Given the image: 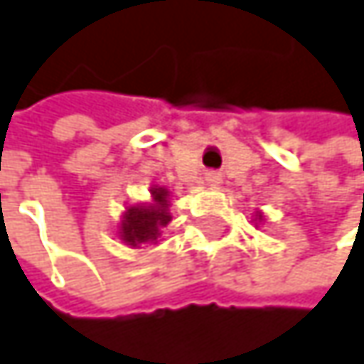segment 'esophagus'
I'll use <instances>...</instances> for the list:
<instances>
[{"mask_svg":"<svg viewBox=\"0 0 364 364\" xmlns=\"http://www.w3.org/2000/svg\"><path fill=\"white\" fill-rule=\"evenodd\" d=\"M219 181H221V175L219 173H206V183L208 185H217Z\"/></svg>","mask_w":364,"mask_h":364,"instance_id":"1","label":"esophagus"}]
</instances>
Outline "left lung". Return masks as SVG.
<instances>
[{
	"label": "left lung",
	"mask_w": 364,
	"mask_h": 364,
	"mask_svg": "<svg viewBox=\"0 0 364 364\" xmlns=\"http://www.w3.org/2000/svg\"><path fill=\"white\" fill-rule=\"evenodd\" d=\"M257 219H259V221H261V219H263V217H261V215H257Z\"/></svg>",
	"instance_id": "8db88e82"
}]
</instances>
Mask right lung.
I'll return each mask as SVG.
<instances>
[{"instance_id": "obj_1", "label": "right lung", "mask_w": 364, "mask_h": 364, "mask_svg": "<svg viewBox=\"0 0 364 364\" xmlns=\"http://www.w3.org/2000/svg\"><path fill=\"white\" fill-rule=\"evenodd\" d=\"M154 204L149 206H130L122 221V240L130 247H139L145 242H156L160 236V228H164L171 221L166 196L168 191L164 187L151 189Z\"/></svg>"}]
</instances>
